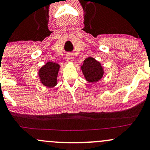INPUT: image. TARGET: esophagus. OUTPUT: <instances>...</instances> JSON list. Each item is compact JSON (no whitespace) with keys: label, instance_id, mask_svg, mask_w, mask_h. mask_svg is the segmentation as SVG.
Returning a JSON list of instances; mask_svg holds the SVG:
<instances>
[{"label":"esophagus","instance_id":"34e87169","mask_svg":"<svg viewBox=\"0 0 150 150\" xmlns=\"http://www.w3.org/2000/svg\"><path fill=\"white\" fill-rule=\"evenodd\" d=\"M66 61L67 62H73V57H71V55L68 54L66 57Z\"/></svg>","mask_w":150,"mask_h":150}]
</instances>
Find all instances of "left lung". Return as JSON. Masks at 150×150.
Listing matches in <instances>:
<instances>
[{
	"label": "left lung",
	"mask_w": 150,
	"mask_h": 150,
	"mask_svg": "<svg viewBox=\"0 0 150 150\" xmlns=\"http://www.w3.org/2000/svg\"><path fill=\"white\" fill-rule=\"evenodd\" d=\"M81 68L87 81L96 83L103 78L104 74L103 67L94 58L91 57L86 58Z\"/></svg>",
	"instance_id": "left-lung-1"
}]
</instances>
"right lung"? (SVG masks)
Segmentation results:
<instances>
[{"label": "right lung", "instance_id": "add662e5", "mask_svg": "<svg viewBox=\"0 0 150 150\" xmlns=\"http://www.w3.org/2000/svg\"><path fill=\"white\" fill-rule=\"evenodd\" d=\"M59 64L47 62L38 71L40 83L47 88H52L57 85V79Z\"/></svg>", "mask_w": 150, "mask_h": 150}]
</instances>
